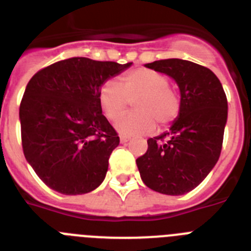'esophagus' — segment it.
<instances>
[{
  "instance_id": "1",
  "label": "esophagus",
  "mask_w": 251,
  "mask_h": 251,
  "mask_svg": "<svg viewBox=\"0 0 251 251\" xmlns=\"http://www.w3.org/2000/svg\"><path fill=\"white\" fill-rule=\"evenodd\" d=\"M119 139H121V143H127V142L130 139V137H128V135H121Z\"/></svg>"
}]
</instances>
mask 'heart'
<instances>
[{
	"label": "heart",
	"mask_w": 251,
	"mask_h": 251,
	"mask_svg": "<svg viewBox=\"0 0 251 251\" xmlns=\"http://www.w3.org/2000/svg\"><path fill=\"white\" fill-rule=\"evenodd\" d=\"M98 100L107 119L114 122L133 100L134 112L122 117L116 128L123 134H146L153 132L155 122L167 127L180 114L179 94L169 86V78L149 68H135L121 77V86L105 80L98 92Z\"/></svg>",
	"instance_id": "obj_1"
}]
</instances>
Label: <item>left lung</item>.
I'll return each instance as SVG.
<instances>
[{
  "label": "left lung",
  "instance_id": "8db88e82",
  "mask_svg": "<svg viewBox=\"0 0 251 251\" xmlns=\"http://www.w3.org/2000/svg\"><path fill=\"white\" fill-rule=\"evenodd\" d=\"M146 67L176 79L181 110L167 133L147 141L148 149L135 160L137 167L151 190L185 194L205 179L219 159L227 117L226 96L217 75L194 62L168 58Z\"/></svg>",
  "mask_w": 251,
  "mask_h": 251
}]
</instances>
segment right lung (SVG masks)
Segmentation results:
<instances>
[{
	"label": "right lung",
	"instance_id": "1",
	"mask_svg": "<svg viewBox=\"0 0 251 251\" xmlns=\"http://www.w3.org/2000/svg\"><path fill=\"white\" fill-rule=\"evenodd\" d=\"M130 64L72 57L29 79L20 104L22 148L50 189L77 195L100 185L119 137L102 114L98 92Z\"/></svg>",
	"mask_w": 251,
	"mask_h": 251
}]
</instances>
